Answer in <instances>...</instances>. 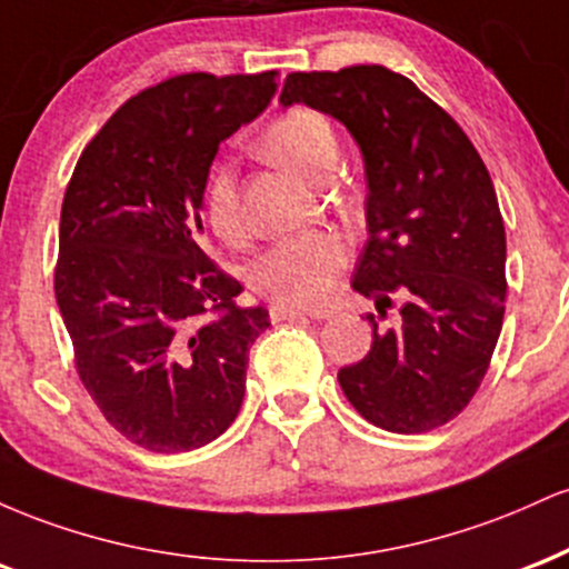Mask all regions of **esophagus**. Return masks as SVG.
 I'll use <instances>...</instances> for the list:
<instances>
[{
    "label": "esophagus",
    "mask_w": 569,
    "mask_h": 569,
    "mask_svg": "<svg viewBox=\"0 0 569 569\" xmlns=\"http://www.w3.org/2000/svg\"><path fill=\"white\" fill-rule=\"evenodd\" d=\"M270 318H272V321H276V323H280V321H307V318H312V316H307V312L297 310V307L272 302V305H270Z\"/></svg>",
    "instance_id": "esophagus-1"
}]
</instances>
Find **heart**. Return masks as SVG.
<instances>
[{"label":"heart","instance_id":"b5f03b06","mask_svg":"<svg viewBox=\"0 0 569 569\" xmlns=\"http://www.w3.org/2000/svg\"><path fill=\"white\" fill-rule=\"evenodd\" d=\"M262 149L307 179L323 181L335 171L339 141L323 112L293 107L278 114L262 136ZM202 208L211 230L227 243H240L248 227L240 202L238 168L232 160H217L206 176ZM348 264V248L331 232H305L272 243L251 267L253 289L289 307H321L337 289Z\"/></svg>","mask_w":569,"mask_h":569}]
</instances>
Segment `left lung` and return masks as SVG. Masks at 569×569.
<instances>
[{
  "mask_svg": "<svg viewBox=\"0 0 569 569\" xmlns=\"http://www.w3.org/2000/svg\"><path fill=\"white\" fill-rule=\"evenodd\" d=\"M350 130L367 166L369 240L352 289L401 323L339 369L363 420L393 433L447 426L485 380L506 312V227L485 160L433 98L380 63L293 71L280 103Z\"/></svg>",
  "mask_w": 569,
  "mask_h": 569,
  "instance_id": "8db88e82",
  "label": "left lung"
}]
</instances>
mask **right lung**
<instances>
[{
    "instance_id": "obj_1",
    "label": "right lung",
    "mask_w": 569,
    "mask_h": 569,
    "mask_svg": "<svg viewBox=\"0 0 569 569\" xmlns=\"http://www.w3.org/2000/svg\"><path fill=\"white\" fill-rule=\"evenodd\" d=\"M278 71L168 77L130 96L77 160L61 208L56 302L77 375L107 422L149 452L224 433L246 393L262 305L202 248L219 143L270 103Z\"/></svg>"
}]
</instances>
